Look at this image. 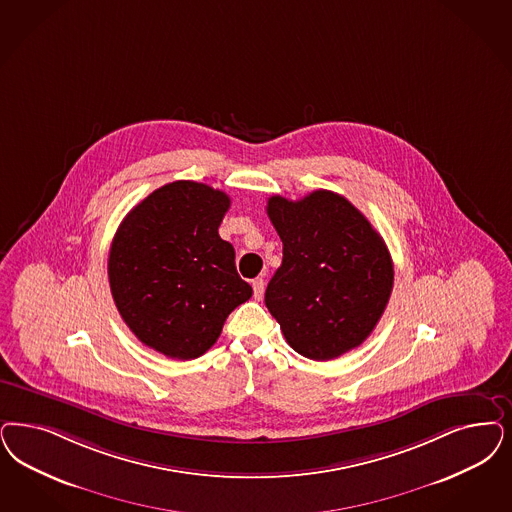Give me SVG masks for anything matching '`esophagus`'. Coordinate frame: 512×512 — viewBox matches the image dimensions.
Returning <instances> with one entry per match:
<instances>
[{
	"mask_svg": "<svg viewBox=\"0 0 512 512\" xmlns=\"http://www.w3.org/2000/svg\"><path fill=\"white\" fill-rule=\"evenodd\" d=\"M265 295V280L263 278H257L253 280V297L257 300L263 299Z\"/></svg>",
	"mask_w": 512,
	"mask_h": 512,
	"instance_id": "obj_1",
	"label": "esophagus"
}]
</instances>
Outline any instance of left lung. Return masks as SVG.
<instances>
[{"instance_id": "1", "label": "left lung", "mask_w": 512, "mask_h": 512, "mask_svg": "<svg viewBox=\"0 0 512 512\" xmlns=\"http://www.w3.org/2000/svg\"><path fill=\"white\" fill-rule=\"evenodd\" d=\"M266 213L283 242L282 266L265 304L295 352L329 361L361 346L393 289V261L382 236L344 196L319 189L268 198Z\"/></svg>"}]
</instances>
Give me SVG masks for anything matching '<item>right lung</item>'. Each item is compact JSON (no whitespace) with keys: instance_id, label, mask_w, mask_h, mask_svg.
Masks as SVG:
<instances>
[{"instance_id":"right-lung-1","label":"right lung","mask_w":512,"mask_h":512,"mask_svg":"<svg viewBox=\"0 0 512 512\" xmlns=\"http://www.w3.org/2000/svg\"><path fill=\"white\" fill-rule=\"evenodd\" d=\"M229 194L174 181L143 198L111 242L107 276L115 306L145 346L172 359L208 352L230 312L253 289L219 236Z\"/></svg>"}]
</instances>
